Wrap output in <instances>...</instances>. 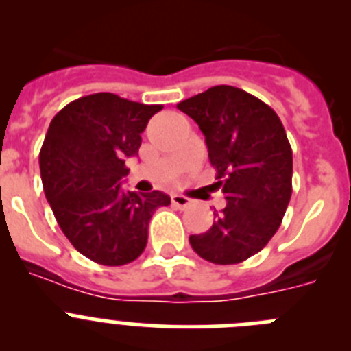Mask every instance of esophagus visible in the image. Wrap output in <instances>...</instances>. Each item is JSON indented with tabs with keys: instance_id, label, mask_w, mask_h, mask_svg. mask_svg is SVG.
<instances>
[{
	"instance_id": "34e87169",
	"label": "esophagus",
	"mask_w": 351,
	"mask_h": 351,
	"mask_svg": "<svg viewBox=\"0 0 351 351\" xmlns=\"http://www.w3.org/2000/svg\"><path fill=\"white\" fill-rule=\"evenodd\" d=\"M170 200H172V204L178 209H188V207L191 206V200L188 197H182V195H172L170 197Z\"/></svg>"
}]
</instances>
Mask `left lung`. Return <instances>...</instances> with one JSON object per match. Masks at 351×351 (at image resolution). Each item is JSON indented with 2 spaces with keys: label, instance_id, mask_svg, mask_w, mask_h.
Segmentation results:
<instances>
[{
  "label": "left lung",
  "instance_id": "1",
  "mask_svg": "<svg viewBox=\"0 0 351 351\" xmlns=\"http://www.w3.org/2000/svg\"><path fill=\"white\" fill-rule=\"evenodd\" d=\"M202 130L226 206L209 230L190 235L198 256L241 263L267 246L291 197V147L278 114L256 96L214 86L178 104Z\"/></svg>",
  "mask_w": 351,
  "mask_h": 351
}]
</instances>
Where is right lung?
Listing matches in <instances>:
<instances>
[{
  "label": "right lung",
  "mask_w": 351,
  "mask_h": 351,
  "mask_svg": "<svg viewBox=\"0 0 351 351\" xmlns=\"http://www.w3.org/2000/svg\"><path fill=\"white\" fill-rule=\"evenodd\" d=\"M163 105L112 93L73 100L56 114L40 149V173L56 221L79 253L101 265L142 255L149 219L170 197L125 191V161L137 156L141 133Z\"/></svg>",
  "instance_id": "right-lung-1"
}]
</instances>
